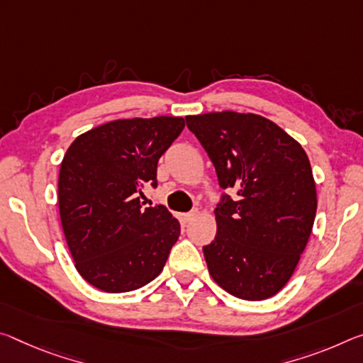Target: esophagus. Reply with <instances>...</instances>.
<instances>
[{
	"instance_id": "obj_1",
	"label": "esophagus",
	"mask_w": 363,
	"mask_h": 363,
	"mask_svg": "<svg viewBox=\"0 0 363 363\" xmlns=\"http://www.w3.org/2000/svg\"><path fill=\"white\" fill-rule=\"evenodd\" d=\"M195 215H197V210L189 211V213H182V215H181V220H182L184 223H187V221H191Z\"/></svg>"
}]
</instances>
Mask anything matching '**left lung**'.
I'll return each mask as SVG.
<instances>
[{"label":"left lung","mask_w":363,"mask_h":363,"mask_svg":"<svg viewBox=\"0 0 363 363\" xmlns=\"http://www.w3.org/2000/svg\"><path fill=\"white\" fill-rule=\"evenodd\" d=\"M208 153L221 189L216 235L203 247L215 283L234 297L263 301L283 289L308 242L316 213L315 181L301 143L252 113L186 116Z\"/></svg>","instance_id":"1"}]
</instances>
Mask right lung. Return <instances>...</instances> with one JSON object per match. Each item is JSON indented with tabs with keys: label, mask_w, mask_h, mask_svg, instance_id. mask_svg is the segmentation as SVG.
Segmentation results:
<instances>
[{
	"label": "right lung",
	"mask_w": 363,
	"mask_h": 363,
	"mask_svg": "<svg viewBox=\"0 0 363 363\" xmlns=\"http://www.w3.org/2000/svg\"><path fill=\"white\" fill-rule=\"evenodd\" d=\"M186 121L118 119L71 143L57 181L60 216L79 274L96 289L135 291L163 269L181 224L163 205L143 206L158 160Z\"/></svg>",
	"instance_id": "right-lung-1"
}]
</instances>
